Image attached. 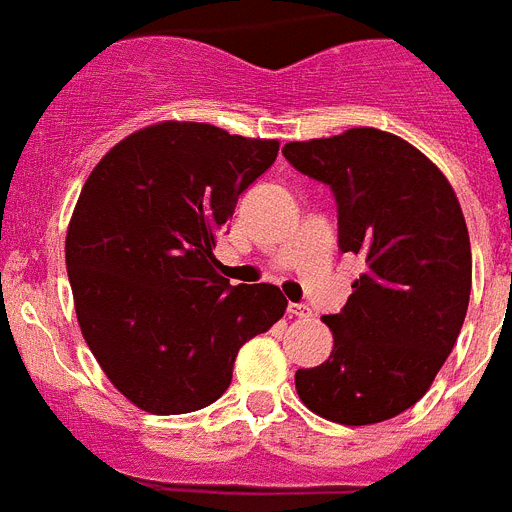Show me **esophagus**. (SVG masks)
Returning a JSON list of instances; mask_svg holds the SVG:
<instances>
[{
    "mask_svg": "<svg viewBox=\"0 0 512 512\" xmlns=\"http://www.w3.org/2000/svg\"><path fill=\"white\" fill-rule=\"evenodd\" d=\"M289 315L291 317H309L312 315V309L307 304H289Z\"/></svg>",
    "mask_w": 512,
    "mask_h": 512,
    "instance_id": "esophagus-1",
    "label": "esophagus"
}]
</instances>
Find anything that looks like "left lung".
Listing matches in <instances>:
<instances>
[{"mask_svg":"<svg viewBox=\"0 0 512 512\" xmlns=\"http://www.w3.org/2000/svg\"><path fill=\"white\" fill-rule=\"evenodd\" d=\"M283 156L333 190L338 247L364 263L346 307L322 317L328 362L296 369V393L330 422L393 419L427 393L461 333L471 294L461 203L422 150L375 127L286 143Z\"/></svg>","mask_w":512,"mask_h":512,"instance_id":"obj_1","label":"left lung"}]
</instances>
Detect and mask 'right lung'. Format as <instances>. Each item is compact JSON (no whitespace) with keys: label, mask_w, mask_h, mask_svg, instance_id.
I'll list each match as a JSON object with an SVG mask.
<instances>
[{"label":"right lung","mask_w":512,"mask_h":512,"mask_svg":"<svg viewBox=\"0 0 512 512\" xmlns=\"http://www.w3.org/2000/svg\"><path fill=\"white\" fill-rule=\"evenodd\" d=\"M276 156L278 140L161 122L90 171L64 242L67 276L85 343L137 409L190 414L218 401L239 349L286 312L278 286H231L213 255L239 195Z\"/></svg>","instance_id":"obj_1"}]
</instances>
